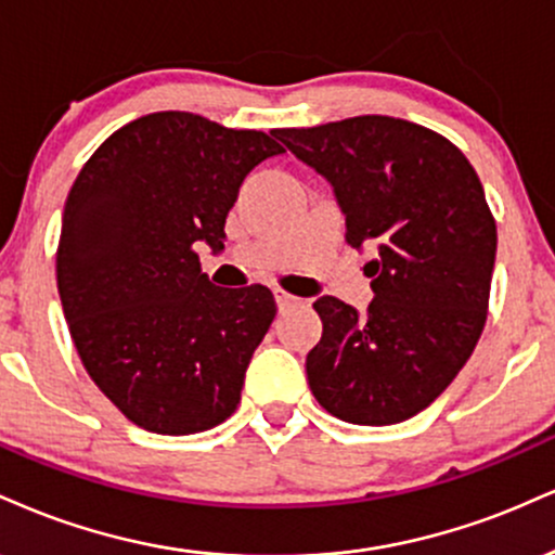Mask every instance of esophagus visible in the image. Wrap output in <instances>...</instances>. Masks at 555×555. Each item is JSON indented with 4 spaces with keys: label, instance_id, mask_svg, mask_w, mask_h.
Returning <instances> with one entry per match:
<instances>
[{
    "label": "esophagus",
    "instance_id": "34e87169",
    "mask_svg": "<svg viewBox=\"0 0 555 555\" xmlns=\"http://www.w3.org/2000/svg\"><path fill=\"white\" fill-rule=\"evenodd\" d=\"M275 301H278V309L285 311V309H291V306L301 304V298H296L293 293L283 291V288H275Z\"/></svg>",
    "mask_w": 555,
    "mask_h": 555
}]
</instances>
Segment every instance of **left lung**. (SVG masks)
I'll use <instances>...</instances> for the list:
<instances>
[{
	"mask_svg": "<svg viewBox=\"0 0 555 555\" xmlns=\"http://www.w3.org/2000/svg\"><path fill=\"white\" fill-rule=\"evenodd\" d=\"M335 186L345 241L374 246L369 314L324 296L322 340L306 356L311 395L335 418L389 426L439 397L486 327L496 220L457 145L421 124L353 116L272 129Z\"/></svg>",
	"mask_w": 555,
	"mask_h": 555,
	"instance_id": "1",
	"label": "left lung"
}]
</instances>
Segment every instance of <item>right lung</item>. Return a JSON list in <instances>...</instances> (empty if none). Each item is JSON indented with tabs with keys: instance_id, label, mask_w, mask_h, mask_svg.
Wrapping results in <instances>:
<instances>
[{
	"instance_id": "right-lung-1",
	"label": "right lung",
	"mask_w": 555,
	"mask_h": 555,
	"mask_svg": "<svg viewBox=\"0 0 555 555\" xmlns=\"http://www.w3.org/2000/svg\"><path fill=\"white\" fill-rule=\"evenodd\" d=\"M278 153L264 132L158 111L103 140L69 189L64 319L90 379L145 431L199 434L236 413L278 306L264 285H212L197 244L223 249L241 181Z\"/></svg>"
}]
</instances>
